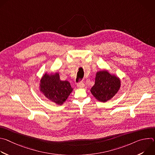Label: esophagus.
Segmentation results:
<instances>
[{"mask_svg": "<svg viewBox=\"0 0 155 155\" xmlns=\"http://www.w3.org/2000/svg\"><path fill=\"white\" fill-rule=\"evenodd\" d=\"M77 86L78 88H83V87H84V84L83 83H80L77 84Z\"/></svg>", "mask_w": 155, "mask_h": 155, "instance_id": "1", "label": "esophagus"}]
</instances>
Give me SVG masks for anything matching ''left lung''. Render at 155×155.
I'll return each mask as SVG.
<instances>
[{
    "label": "left lung",
    "mask_w": 155,
    "mask_h": 155,
    "mask_svg": "<svg viewBox=\"0 0 155 155\" xmlns=\"http://www.w3.org/2000/svg\"><path fill=\"white\" fill-rule=\"evenodd\" d=\"M120 87L121 80L118 77L102 70L96 72L95 83L90 91L97 101L106 102L115 96Z\"/></svg>",
    "instance_id": "obj_1"
}]
</instances>
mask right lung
I'll return each mask as SVG.
<instances>
[{
  "label": "right lung",
  "mask_w": 155,
  "mask_h": 155,
  "mask_svg": "<svg viewBox=\"0 0 155 155\" xmlns=\"http://www.w3.org/2000/svg\"><path fill=\"white\" fill-rule=\"evenodd\" d=\"M38 87L45 97L58 105H62L73 91L68 81L60 80L58 72H46L41 77Z\"/></svg>",
  "instance_id": "obj_1"
}]
</instances>
